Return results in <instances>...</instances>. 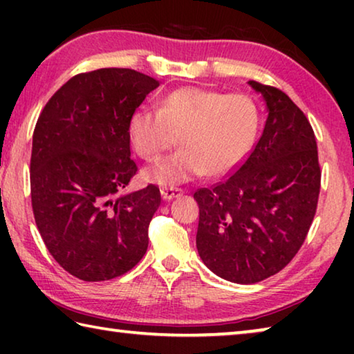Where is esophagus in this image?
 I'll use <instances>...</instances> for the list:
<instances>
[{"instance_id":"1","label":"esophagus","mask_w":354,"mask_h":354,"mask_svg":"<svg viewBox=\"0 0 354 354\" xmlns=\"http://www.w3.org/2000/svg\"><path fill=\"white\" fill-rule=\"evenodd\" d=\"M160 195H162V198L170 201L173 198H178V196L183 195V189H178V187H162L160 189Z\"/></svg>"}]
</instances>
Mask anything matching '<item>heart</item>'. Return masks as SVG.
I'll return each mask as SVG.
<instances>
[{
    "label": "heart",
    "mask_w": 354,
    "mask_h": 354,
    "mask_svg": "<svg viewBox=\"0 0 354 354\" xmlns=\"http://www.w3.org/2000/svg\"><path fill=\"white\" fill-rule=\"evenodd\" d=\"M259 129V111L243 93L201 87L176 88L160 100L159 109L140 107L129 120L131 143L153 160L178 142L183 148L148 167L145 178L175 185L203 175H230L247 159Z\"/></svg>",
    "instance_id": "obj_1"
}]
</instances>
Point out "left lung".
I'll return each instance as SVG.
<instances>
[{
	"label": "left lung",
	"mask_w": 354,
	"mask_h": 354,
	"mask_svg": "<svg viewBox=\"0 0 354 354\" xmlns=\"http://www.w3.org/2000/svg\"><path fill=\"white\" fill-rule=\"evenodd\" d=\"M248 84L267 104L261 139L236 173L194 194L198 254L209 270L237 284L259 283L293 259L313 225L322 178L301 109L277 87Z\"/></svg>",
	"instance_id": "8db88e82"
}]
</instances>
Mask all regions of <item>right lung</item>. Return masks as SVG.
Wrapping results in <instances>:
<instances>
[{
	"instance_id": "right-lung-1",
	"label": "right lung",
	"mask_w": 354,
	"mask_h": 354,
	"mask_svg": "<svg viewBox=\"0 0 354 354\" xmlns=\"http://www.w3.org/2000/svg\"><path fill=\"white\" fill-rule=\"evenodd\" d=\"M158 86L131 68L80 73L53 95L35 124V225L59 266L82 281L122 277L147 253L159 187L123 189L137 173L129 120Z\"/></svg>"
}]
</instances>
